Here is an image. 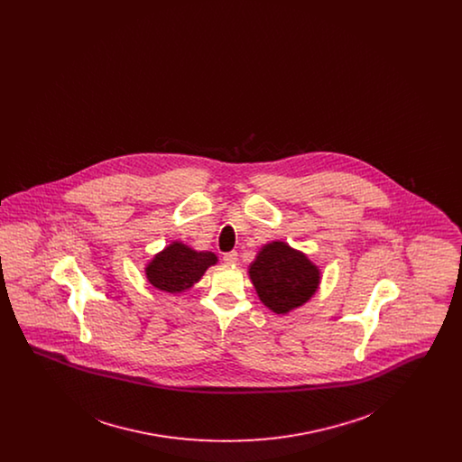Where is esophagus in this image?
I'll list each match as a JSON object with an SVG mask.
<instances>
[{"instance_id": "1", "label": "esophagus", "mask_w": 462, "mask_h": 462, "mask_svg": "<svg viewBox=\"0 0 462 462\" xmlns=\"http://www.w3.org/2000/svg\"><path fill=\"white\" fill-rule=\"evenodd\" d=\"M237 260H239V254L236 251H230V253L223 254V262L226 264H236Z\"/></svg>"}]
</instances>
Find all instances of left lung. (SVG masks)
I'll return each mask as SVG.
<instances>
[{
  "label": "left lung",
  "instance_id": "1",
  "mask_svg": "<svg viewBox=\"0 0 462 462\" xmlns=\"http://www.w3.org/2000/svg\"><path fill=\"white\" fill-rule=\"evenodd\" d=\"M260 300L275 313L301 307L320 282L319 268L286 242L266 244L249 266Z\"/></svg>",
  "mask_w": 462,
  "mask_h": 462
}]
</instances>
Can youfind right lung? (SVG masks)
Listing matches in <instances>:
<instances>
[{"instance_id":"1","label":"right lung","mask_w":462,"mask_h":462,"mask_svg":"<svg viewBox=\"0 0 462 462\" xmlns=\"http://www.w3.org/2000/svg\"><path fill=\"white\" fill-rule=\"evenodd\" d=\"M217 263V256L208 251H194L173 242L159 253L147 266V279L152 286L166 292H180L194 286L208 266Z\"/></svg>"}]
</instances>
